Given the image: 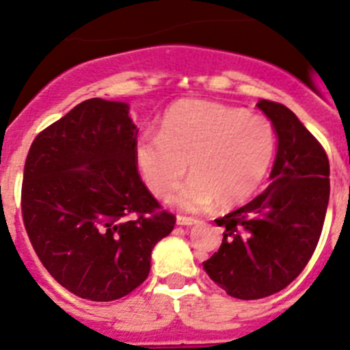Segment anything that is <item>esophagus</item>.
Segmentation results:
<instances>
[{"mask_svg":"<svg viewBox=\"0 0 350 350\" xmlns=\"http://www.w3.org/2000/svg\"><path fill=\"white\" fill-rule=\"evenodd\" d=\"M198 222H200V220L191 219V217H177V226H182V227L194 226V224H198Z\"/></svg>","mask_w":350,"mask_h":350,"instance_id":"34e87169","label":"esophagus"}]
</instances>
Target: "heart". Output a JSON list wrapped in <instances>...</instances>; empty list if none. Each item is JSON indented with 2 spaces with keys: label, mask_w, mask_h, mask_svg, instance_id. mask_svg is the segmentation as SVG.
Here are the masks:
<instances>
[{
  "label": "heart",
  "mask_w": 350,
  "mask_h": 350,
  "mask_svg": "<svg viewBox=\"0 0 350 350\" xmlns=\"http://www.w3.org/2000/svg\"><path fill=\"white\" fill-rule=\"evenodd\" d=\"M274 152L267 118L200 98L175 102L163 114L159 137H142L133 149L140 177L159 200L177 192L189 165L191 182L173 200L184 211L215 201L222 210L245 204L264 184Z\"/></svg>",
  "instance_id": "1"
}]
</instances>
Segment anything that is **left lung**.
I'll return each mask as SVG.
<instances>
[{
	"label": "left lung",
	"instance_id": "1",
	"mask_svg": "<svg viewBox=\"0 0 350 350\" xmlns=\"http://www.w3.org/2000/svg\"><path fill=\"white\" fill-rule=\"evenodd\" d=\"M278 137L271 185L224 219L219 252L203 262L210 280L241 300L264 299L286 288L316 250L329 200L325 149L283 104L260 100Z\"/></svg>",
	"mask_w": 350,
	"mask_h": 350
}]
</instances>
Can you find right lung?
Listing matches in <instances>:
<instances>
[{
  "label": "right lung",
  "mask_w": 350,
  "mask_h": 350,
  "mask_svg": "<svg viewBox=\"0 0 350 350\" xmlns=\"http://www.w3.org/2000/svg\"><path fill=\"white\" fill-rule=\"evenodd\" d=\"M137 133L126 102L90 98L29 149L25 230L46 271L81 299L111 302L140 286L175 226L137 172Z\"/></svg>",
  "instance_id": "add662e5"
}]
</instances>
